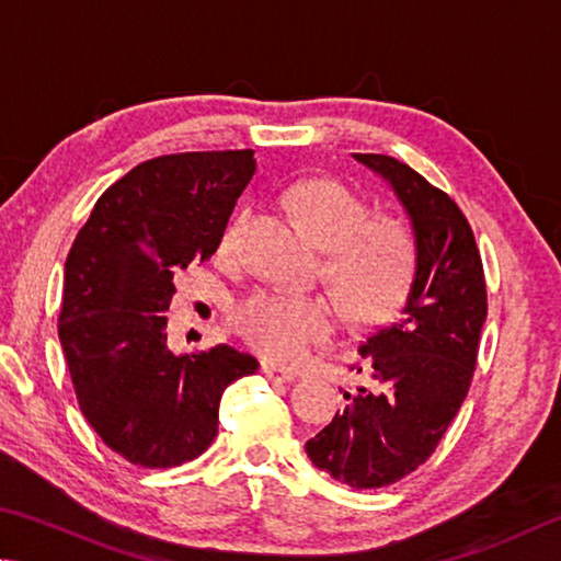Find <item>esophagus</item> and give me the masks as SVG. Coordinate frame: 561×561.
<instances>
[{"mask_svg": "<svg viewBox=\"0 0 561 561\" xmlns=\"http://www.w3.org/2000/svg\"><path fill=\"white\" fill-rule=\"evenodd\" d=\"M261 371H263V377H265V379L278 381V385H286V381H293V379H296V371H293V369H286V367H280V365H275V362H263V365H261Z\"/></svg>", "mask_w": 561, "mask_h": 561, "instance_id": "34e87169", "label": "esophagus"}]
</instances>
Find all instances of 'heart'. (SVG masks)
<instances>
[{
	"label": "heart",
	"instance_id": "heart-1",
	"mask_svg": "<svg viewBox=\"0 0 561 561\" xmlns=\"http://www.w3.org/2000/svg\"><path fill=\"white\" fill-rule=\"evenodd\" d=\"M293 211L320 249L325 275L357 322L389 316L414 283L416 241L397 219H369V206L332 180L293 184ZM245 211L224 231L221 249H233ZM231 325L245 345L265 357L298 362L337 325V308L322 296L253 290L231 310Z\"/></svg>",
	"mask_w": 561,
	"mask_h": 561
}]
</instances>
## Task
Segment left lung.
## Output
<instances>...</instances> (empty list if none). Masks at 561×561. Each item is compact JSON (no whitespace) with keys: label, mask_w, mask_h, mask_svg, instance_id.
<instances>
[{"label":"left lung","mask_w":561,"mask_h":561,"mask_svg":"<svg viewBox=\"0 0 561 561\" xmlns=\"http://www.w3.org/2000/svg\"><path fill=\"white\" fill-rule=\"evenodd\" d=\"M352 157L389 184L416 241L404 306L359 345L371 387L345 391L347 407L306 444L312 466L362 490L397 483L436 450L473 379L488 298L456 202L394 157Z\"/></svg>","instance_id":"left-lung-1"}]
</instances>
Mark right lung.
Wrapping results in <instances>:
<instances>
[{
  "mask_svg": "<svg viewBox=\"0 0 561 561\" xmlns=\"http://www.w3.org/2000/svg\"><path fill=\"white\" fill-rule=\"evenodd\" d=\"M253 172V150L147 160L107 186L68 251L58 340L78 407L133 466L202 456L224 389L259 369L229 345L172 355L164 332L174 273L219 249Z\"/></svg>",
  "mask_w": 561,
  "mask_h": 561,
  "instance_id": "right-lung-1",
  "label": "right lung"
}]
</instances>
